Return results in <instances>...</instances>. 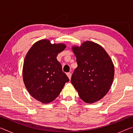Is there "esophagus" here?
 Wrapping results in <instances>:
<instances>
[{
  "label": "esophagus",
  "instance_id": "obj_1",
  "mask_svg": "<svg viewBox=\"0 0 133 133\" xmlns=\"http://www.w3.org/2000/svg\"><path fill=\"white\" fill-rule=\"evenodd\" d=\"M67 76H68V77L69 78V79L70 80L71 77V73H70V72H69V73H67Z\"/></svg>",
  "mask_w": 133,
  "mask_h": 133
}]
</instances>
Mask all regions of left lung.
I'll return each instance as SVG.
<instances>
[{
	"instance_id": "8db88e82",
	"label": "left lung",
	"mask_w": 133,
	"mask_h": 133,
	"mask_svg": "<svg viewBox=\"0 0 133 133\" xmlns=\"http://www.w3.org/2000/svg\"><path fill=\"white\" fill-rule=\"evenodd\" d=\"M72 49L77 63L71 78L72 84L84 102H97L111 86L114 67L111 58L102 46L92 42Z\"/></svg>"
}]
</instances>
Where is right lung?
<instances>
[{
    "mask_svg": "<svg viewBox=\"0 0 133 133\" xmlns=\"http://www.w3.org/2000/svg\"><path fill=\"white\" fill-rule=\"evenodd\" d=\"M65 48L63 44H51L49 40H41L33 45L24 58V84L30 95L43 103L55 100L69 81L57 60L58 54Z\"/></svg>",
    "mask_w": 133,
    "mask_h": 133,
    "instance_id": "obj_1",
    "label": "right lung"
}]
</instances>
